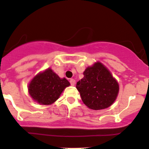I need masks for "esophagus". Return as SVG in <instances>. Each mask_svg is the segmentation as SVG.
I'll list each match as a JSON object with an SVG mask.
<instances>
[{
	"label": "esophagus",
	"instance_id": "obj_1",
	"mask_svg": "<svg viewBox=\"0 0 149 149\" xmlns=\"http://www.w3.org/2000/svg\"><path fill=\"white\" fill-rule=\"evenodd\" d=\"M70 84H71V85H72V86H74L75 85V80L74 79H70Z\"/></svg>",
	"mask_w": 149,
	"mask_h": 149
}]
</instances>
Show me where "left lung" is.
Instances as JSON below:
<instances>
[{
  "label": "left lung",
  "instance_id": "8db88e82",
  "mask_svg": "<svg viewBox=\"0 0 149 149\" xmlns=\"http://www.w3.org/2000/svg\"><path fill=\"white\" fill-rule=\"evenodd\" d=\"M84 77L77 82L76 88L82 101L89 109L101 110L114 104L119 93V83L109 70L100 61L88 67Z\"/></svg>",
  "mask_w": 149,
  "mask_h": 149
}]
</instances>
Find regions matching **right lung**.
I'll list each match as a JSON object with an SVG mask.
<instances>
[{
  "mask_svg": "<svg viewBox=\"0 0 149 149\" xmlns=\"http://www.w3.org/2000/svg\"><path fill=\"white\" fill-rule=\"evenodd\" d=\"M70 83L66 78H60L51 68L35 75L28 85L31 98L41 105L54 104Z\"/></svg>",
  "mask_w": 149,
  "mask_h": 149,
  "instance_id": "right-lung-1",
  "label": "right lung"
}]
</instances>
